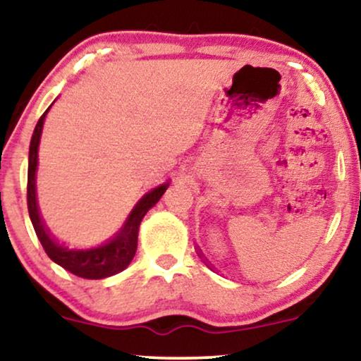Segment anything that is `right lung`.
Here are the masks:
<instances>
[{"label":"right lung","mask_w":361,"mask_h":361,"mask_svg":"<svg viewBox=\"0 0 361 361\" xmlns=\"http://www.w3.org/2000/svg\"><path fill=\"white\" fill-rule=\"evenodd\" d=\"M52 106V105H51ZM51 106L44 111V115L39 118L36 128H34L31 146H29V166H27V210L31 216L32 226L36 230V235L41 241L44 251L54 263L62 266L63 269L71 271L72 274L85 279H103L110 278L113 274L121 273L130 266L131 259L135 258L137 248V231L140 225L147 210L152 209L164 194L169 182L157 185L145 194L140 202L133 207V210L128 215L125 224L115 235L110 236L106 241L90 246V248H75V246H67L59 243L49 235V231L44 225L42 216L39 214L37 195H36V171H37V149L39 141H41L42 126L46 115L51 110Z\"/></svg>","instance_id":"obj_1"}]
</instances>
